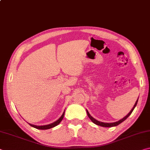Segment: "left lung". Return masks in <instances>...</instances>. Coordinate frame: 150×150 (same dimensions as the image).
Here are the masks:
<instances>
[{"label": "left lung", "mask_w": 150, "mask_h": 150, "mask_svg": "<svg viewBox=\"0 0 150 150\" xmlns=\"http://www.w3.org/2000/svg\"><path fill=\"white\" fill-rule=\"evenodd\" d=\"M138 99L136 100V103H135V105H134V107L132 108V109L130 112H129V113L128 114V115H126V116H125V117H124L122 119H121V120H120L118 121V122H113V123H105V122H99V121L96 120H95V118H93L92 116H91L90 115V114L88 113V112L87 110V115H88V118H89L91 119V120L92 121L93 123H95V124H96V125H98V126H103V127H112V126H118V124H120V123L122 122L123 121L125 120L127 118H128V116L131 115L132 112V111L134 110V108L136 107L137 103H138Z\"/></svg>", "instance_id": "1"}]
</instances>
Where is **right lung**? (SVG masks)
Segmentation results:
<instances>
[{
	"label": "right lung",
	"instance_id": "add662e5",
	"mask_svg": "<svg viewBox=\"0 0 150 150\" xmlns=\"http://www.w3.org/2000/svg\"><path fill=\"white\" fill-rule=\"evenodd\" d=\"M64 114H65V112L63 113L62 116H61V117L58 119L57 121L54 122V123H52L50 124H48V125H45V126H35V125H33V124H29L30 126L34 127L35 128H37V129H39V130H47V129H50V128H54V127L56 126L57 125H58L60 122L61 121L63 120V116H64Z\"/></svg>",
	"mask_w": 150,
	"mask_h": 150
}]
</instances>
